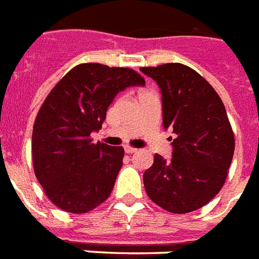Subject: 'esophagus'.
<instances>
[{
    "label": "esophagus",
    "mask_w": 259,
    "mask_h": 259,
    "mask_svg": "<svg viewBox=\"0 0 259 259\" xmlns=\"http://www.w3.org/2000/svg\"><path fill=\"white\" fill-rule=\"evenodd\" d=\"M124 150H125V152H127V154H134V152H136V148H134V147H130V146H125V148H124Z\"/></svg>",
    "instance_id": "obj_1"
}]
</instances>
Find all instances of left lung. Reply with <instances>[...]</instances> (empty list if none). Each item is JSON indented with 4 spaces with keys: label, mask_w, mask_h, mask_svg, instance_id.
I'll return each instance as SVG.
<instances>
[{
    "label": "left lung",
    "mask_w": 259,
    "mask_h": 259,
    "mask_svg": "<svg viewBox=\"0 0 259 259\" xmlns=\"http://www.w3.org/2000/svg\"><path fill=\"white\" fill-rule=\"evenodd\" d=\"M162 91L163 125L172 127V158L155 154L143 175L150 199L174 214L203 207L226 182L235 148L226 108L208 81L181 63L143 67Z\"/></svg>",
    "instance_id": "left-lung-1"
}]
</instances>
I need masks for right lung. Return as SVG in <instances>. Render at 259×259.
<instances>
[{"label":"right lung","mask_w":259,"mask_h":259,"mask_svg":"<svg viewBox=\"0 0 259 259\" xmlns=\"http://www.w3.org/2000/svg\"><path fill=\"white\" fill-rule=\"evenodd\" d=\"M146 81L131 68L78 64L60 80L37 113L32 135L34 175L52 203L85 214L111 195L123 165V147L94 143L91 134L127 87Z\"/></svg>","instance_id":"obj_1"}]
</instances>
